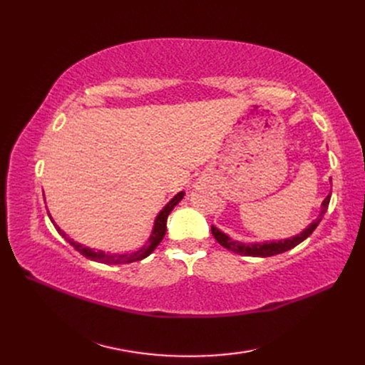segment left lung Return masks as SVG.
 <instances>
[{"instance_id":"8db88e82","label":"left lung","mask_w":365,"mask_h":365,"mask_svg":"<svg viewBox=\"0 0 365 365\" xmlns=\"http://www.w3.org/2000/svg\"><path fill=\"white\" fill-rule=\"evenodd\" d=\"M332 181V180H330ZM330 201V195L326 196V200L322 202V210H319L318 217L314 220L311 225H307L300 235H295L288 239H282V240H272V242H248V244H244V242H239L231 239L228 235H225L224 231H220L215 225H212V233L215 239L219 242L224 248L233 251L236 254H240V256H251V257H271L275 256V254H282L288 250H292L298 244H302L304 239H307L314 233V230L318 227V224L322 222V219L324 213L327 212Z\"/></svg>"}]
</instances>
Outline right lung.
I'll return each instance as SVG.
<instances>
[{"instance_id": "1", "label": "right lung", "mask_w": 365, "mask_h": 365, "mask_svg": "<svg viewBox=\"0 0 365 365\" xmlns=\"http://www.w3.org/2000/svg\"><path fill=\"white\" fill-rule=\"evenodd\" d=\"M184 192H180L178 195H175L172 200L163 207L161 212L158 213V216L155 217V222H153V228H152V235L149 236L146 245H143L140 250L134 251V252H123V254H109L105 251H94L93 248H88L83 247L79 242H74L73 239H70L67 235L63 233V230H61V227L54 222L53 217L50 216L51 222L54 225V228L58 230V233L68 242L70 245L74 247L76 251H79L82 256H85L86 259H91L94 262H101V263H108V264H121V263H132V262H137V260H143L145 257H148L149 254L158 247L160 242L163 240L164 235H165V224H168V216L170 215L172 210L175 208V205L178 204L182 197H184Z\"/></svg>"}]
</instances>
